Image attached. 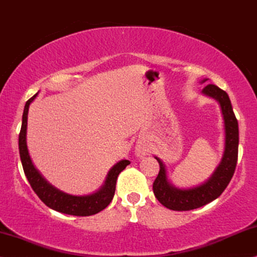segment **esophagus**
<instances>
[{
    "mask_svg": "<svg viewBox=\"0 0 257 257\" xmlns=\"http://www.w3.org/2000/svg\"><path fill=\"white\" fill-rule=\"evenodd\" d=\"M149 153V148L147 144L144 143H138L136 145V149H135V154L137 157H143L145 155H148Z\"/></svg>",
    "mask_w": 257,
    "mask_h": 257,
    "instance_id": "34e87169",
    "label": "esophagus"
}]
</instances>
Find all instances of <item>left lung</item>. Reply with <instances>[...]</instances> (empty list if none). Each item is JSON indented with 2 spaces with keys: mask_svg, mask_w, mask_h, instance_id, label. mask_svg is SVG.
Listing matches in <instances>:
<instances>
[{
  "mask_svg": "<svg viewBox=\"0 0 257 257\" xmlns=\"http://www.w3.org/2000/svg\"><path fill=\"white\" fill-rule=\"evenodd\" d=\"M206 81L207 78H204L199 83H205ZM201 93L216 100L220 107L224 120V153L213 174L201 185L191 188H179L174 186L168 179L164 163L161 158L155 156L160 163V173L153 185L154 194L161 204L173 211L194 210L216 200L229 185L236 169L238 157V122L231 106L229 95L214 84H207Z\"/></svg>",
  "mask_w": 257,
  "mask_h": 257,
  "instance_id": "left-lung-1",
  "label": "left lung"
}]
</instances>
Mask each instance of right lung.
<instances>
[{"label": "right lung", "mask_w": 257, "mask_h": 257, "mask_svg": "<svg viewBox=\"0 0 257 257\" xmlns=\"http://www.w3.org/2000/svg\"><path fill=\"white\" fill-rule=\"evenodd\" d=\"M38 93L32 96L25 104L24 114H22L21 131L19 135V151H20V158L22 168H24L25 175H26L28 182L36 194L39 196L41 201L47 207L52 208L61 213L70 214V216H93L99 213L100 211L104 210L109 202L112 201L114 192H115V183L118 175L128 166L130 161L121 160L115 163L107 173L106 180L103 185L97 189L96 192L88 195H71L68 193L62 192L61 189L56 188L47 180L41 175L39 170L34 167L32 158L28 153L27 148V119L30 104L37 97Z\"/></svg>", "instance_id": "add662e5"}]
</instances>
